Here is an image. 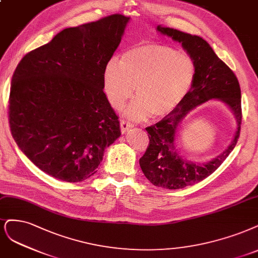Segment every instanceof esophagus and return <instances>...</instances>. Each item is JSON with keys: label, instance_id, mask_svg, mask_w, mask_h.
<instances>
[{"label": "esophagus", "instance_id": "34e87169", "mask_svg": "<svg viewBox=\"0 0 258 258\" xmlns=\"http://www.w3.org/2000/svg\"><path fill=\"white\" fill-rule=\"evenodd\" d=\"M133 125L131 122L129 121H126V120H121L120 121V130L122 133H126L130 128H132Z\"/></svg>", "mask_w": 258, "mask_h": 258}]
</instances>
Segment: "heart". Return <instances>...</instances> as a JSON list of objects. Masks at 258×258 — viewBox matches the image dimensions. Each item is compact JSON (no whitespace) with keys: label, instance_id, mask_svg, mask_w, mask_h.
I'll return each instance as SVG.
<instances>
[{"label":"heart","instance_id":"b5f03b06","mask_svg":"<svg viewBox=\"0 0 258 258\" xmlns=\"http://www.w3.org/2000/svg\"><path fill=\"white\" fill-rule=\"evenodd\" d=\"M197 63L184 52L165 44H140L122 53L120 61L110 59L103 70V90L111 105L120 109L136 87L137 99L126 110L132 119L149 114L172 113L194 85Z\"/></svg>","mask_w":258,"mask_h":258}]
</instances>
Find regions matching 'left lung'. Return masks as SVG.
<instances>
[{"label":"left lung","instance_id":"1","mask_svg":"<svg viewBox=\"0 0 258 258\" xmlns=\"http://www.w3.org/2000/svg\"><path fill=\"white\" fill-rule=\"evenodd\" d=\"M157 30L181 42L197 63V79L192 90L178 108L146 128L149 144L143 157L140 158V166L150 182L161 188L176 190L207 178L236 146L242 119L241 91L233 70L217 56L206 40L162 25H158ZM210 99L222 100L230 106L236 116L238 128L232 143L221 155L205 165L193 164L176 150V128L189 110Z\"/></svg>","mask_w":258,"mask_h":258}]
</instances>
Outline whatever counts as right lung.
<instances>
[{
	"label": "right lung",
	"instance_id": "right-lung-1",
	"mask_svg": "<svg viewBox=\"0 0 258 258\" xmlns=\"http://www.w3.org/2000/svg\"><path fill=\"white\" fill-rule=\"evenodd\" d=\"M129 17L106 16L68 28L16 67L8 120L17 145L38 168L68 182L90 178L120 136L103 92V70Z\"/></svg>",
	"mask_w": 258,
	"mask_h": 258
}]
</instances>
